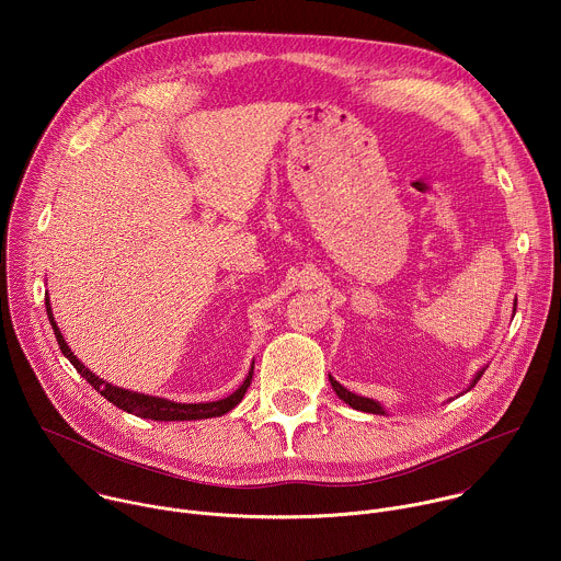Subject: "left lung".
<instances>
[{"instance_id":"left-lung-1","label":"left lung","mask_w":561,"mask_h":561,"mask_svg":"<svg viewBox=\"0 0 561 561\" xmlns=\"http://www.w3.org/2000/svg\"><path fill=\"white\" fill-rule=\"evenodd\" d=\"M484 370H486V368L477 370V375H474V379L470 381L468 390L479 381V377L484 375ZM329 381H331L333 390L337 392V397H340V399H344V402H346L351 409H355V411H364V413H373V415H383V413H386V411H383V407H381L379 402H375V399H370V397H362V394H355V392L346 390V388H344L337 379H333L331 375H329Z\"/></svg>"}]
</instances>
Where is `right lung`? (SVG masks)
<instances>
[{
    "label": "right lung",
    "mask_w": 561,
    "mask_h": 561,
    "mask_svg": "<svg viewBox=\"0 0 561 561\" xmlns=\"http://www.w3.org/2000/svg\"><path fill=\"white\" fill-rule=\"evenodd\" d=\"M46 314H48V322L53 327V333L57 337V344H59L61 353L68 357V362L75 366V370L82 375L104 399H108L111 404H115L117 409H122V411H126L130 415L144 417V420H154V422H191V420L219 417V415L232 411L239 402H242V397L249 390L251 379H253V366L255 364L251 366L244 383L239 386L232 394L219 399V402H204V404H178V402H171V399H164V397H152V394H144V392H133V390H126V388H119V386H113V383L100 379L95 373H91L82 362L75 357V353L68 348L66 340L61 337V331L55 324V317H53V308H50L48 297H46Z\"/></svg>",
    "instance_id": "obj_1"
}]
</instances>
